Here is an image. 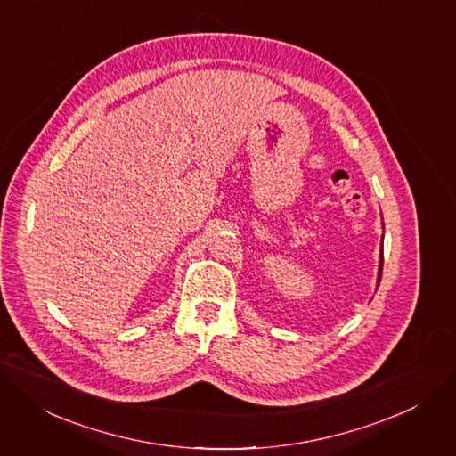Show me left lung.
<instances>
[{
  "label": "left lung",
  "mask_w": 456,
  "mask_h": 456,
  "mask_svg": "<svg viewBox=\"0 0 456 456\" xmlns=\"http://www.w3.org/2000/svg\"><path fill=\"white\" fill-rule=\"evenodd\" d=\"M384 240V236H382ZM382 265H384V245H380V260H379V280H377V287L380 283V276H382Z\"/></svg>",
  "instance_id": "obj_1"
}]
</instances>
